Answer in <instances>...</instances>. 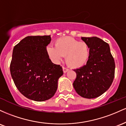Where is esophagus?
Instances as JSON below:
<instances>
[{"instance_id": "esophagus-1", "label": "esophagus", "mask_w": 126, "mask_h": 126, "mask_svg": "<svg viewBox=\"0 0 126 126\" xmlns=\"http://www.w3.org/2000/svg\"><path fill=\"white\" fill-rule=\"evenodd\" d=\"M63 73H66L68 71V69L67 68H65V67H63Z\"/></svg>"}]
</instances>
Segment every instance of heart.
I'll return each mask as SVG.
<instances>
[{
	"label": "heart",
	"mask_w": 126,
	"mask_h": 126,
	"mask_svg": "<svg viewBox=\"0 0 126 126\" xmlns=\"http://www.w3.org/2000/svg\"><path fill=\"white\" fill-rule=\"evenodd\" d=\"M55 46L46 47L48 56L55 63H59L65 56L68 66L78 69L86 65L89 59L90 47L84 42H79L69 36L62 37L55 41Z\"/></svg>",
	"instance_id": "heart-1"
}]
</instances>
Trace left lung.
Instances as JSON below:
<instances>
[{
  "label": "left lung",
  "mask_w": 126,
  "mask_h": 126,
  "mask_svg": "<svg viewBox=\"0 0 126 126\" xmlns=\"http://www.w3.org/2000/svg\"><path fill=\"white\" fill-rule=\"evenodd\" d=\"M89 45L90 58L86 65L74 70L77 74L73 87L79 95L93 99L105 93L112 84L115 74V62L107 43L96 37H84Z\"/></svg>",
  "instance_id": "left-lung-1"
}]
</instances>
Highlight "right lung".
I'll list each match as a JSON object with an SVG mask.
<instances>
[{"label": "right lung", "mask_w": 126, "mask_h": 126, "mask_svg": "<svg viewBox=\"0 0 126 126\" xmlns=\"http://www.w3.org/2000/svg\"><path fill=\"white\" fill-rule=\"evenodd\" d=\"M50 41V36H27L14 47L11 76L21 94L32 101L53 97L63 75L62 67L52 63L46 52Z\"/></svg>", "instance_id": "1"}]
</instances>
